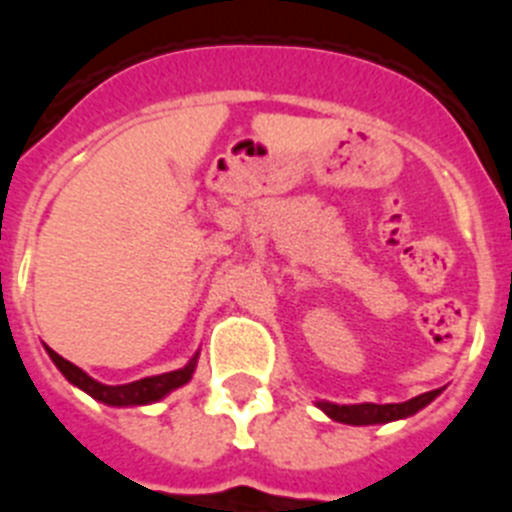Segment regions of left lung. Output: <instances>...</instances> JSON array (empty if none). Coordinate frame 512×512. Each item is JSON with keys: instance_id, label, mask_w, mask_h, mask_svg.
<instances>
[{"instance_id": "obj_1", "label": "left lung", "mask_w": 512, "mask_h": 512, "mask_svg": "<svg viewBox=\"0 0 512 512\" xmlns=\"http://www.w3.org/2000/svg\"><path fill=\"white\" fill-rule=\"evenodd\" d=\"M438 395H441V390H431L413 397V400L408 402H390V405H374V402H361V405H330V402H318V408L323 410L328 418L338 420V423L374 425L415 415L420 408H425L428 402L436 400Z\"/></svg>"}]
</instances>
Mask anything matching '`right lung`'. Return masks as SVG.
<instances>
[{
	"label": "right lung",
	"mask_w": 512,
	"mask_h": 512,
	"mask_svg": "<svg viewBox=\"0 0 512 512\" xmlns=\"http://www.w3.org/2000/svg\"><path fill=\"white\" fill-rule=\"evenodd\" d=\"M48 356H51L53 364L61 369V374L69 379L71 384H76L79 390L92 395L94 400L104 402V405H117V408H122V405H148V402L161 400V397L169 395L171 390L187 384L189 379H192L194 364H197V359H192L184 369H176V372L158 374V377H146V379H138V382L117 384V387H112V384H102L97 382V379L89 377V374H84L79 366H74L71 361L58 356L53 348H48Z\"/></svg>",
	"instance_id": "obj_1"
}]
</instances>
